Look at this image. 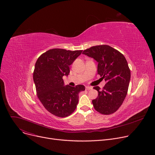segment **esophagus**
Segmentation results:
<instances>
[{
    "mask_svg": "<svg viewBox=\"0 0 155 155\" xmlns=\"http://www.w3.org/2000/svg\"><path fill=\"white\" fill-rule=\"evenodd\" d=\"M85 88H86V90H91V89L93 88V87H90V86H87Z\"/></svg>",
    "mask_w": 155,
    "mask_h": 155,
    "instance_id": "esophagus-1",
    "label": "esophagus"
}]
</instances>
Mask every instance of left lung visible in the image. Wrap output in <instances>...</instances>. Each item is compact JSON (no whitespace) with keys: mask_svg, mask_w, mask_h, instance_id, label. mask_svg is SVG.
<instances>
[{"mask_svg":"<svg viewBox=\"0 0 155 155\" xmlns=\"http://www.w3.org/2000/svg\"><path fill=\"white\" fill-rule=\"evenodd\" d=\"M82 54L97 61L98 74L106 81L102 90L98 86L94 87L98 94L92 100L93 105L101 114H112L121 105L128 92L131 74L127 61L119 51L107 45L91 47Z\"/></svg>","mask_w":155,"mask_h":155,"instance_id":"1","label":"left lung"}]
</instances>
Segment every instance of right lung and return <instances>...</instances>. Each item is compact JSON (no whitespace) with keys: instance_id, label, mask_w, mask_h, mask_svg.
<instances>
[{"instance_id":"add662e5","label":"right lung","mask_w":155,"mask_h":155,"mask_svg":"<svg viewBox=\"0 0 155 155\" xmlns=\"http://www.w3.org/2000/svg\"><path fill=\"white\" fill-rule=\"evenodd\" d=\"M82 50L53 48L37 59L33 78L38 99L45 109L58 117H66L76 109L78 94L85 86L64 85L62 77L70 73L69 66L81 54Z\"/></svg>"}]
</instances>
